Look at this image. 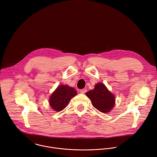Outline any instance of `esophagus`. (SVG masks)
I'll use <instances>...</instances> for the list:
<instances>
[{"instance_id": "1", "label": "esophagus", "mask_w": 157, "mask_h": 157, "mask_svg": "<svg viewBox=\"0 0 157 157\" xmlns=\"http://www.w3.org/2000/svg\"><path fill=\"white\" fill-rule=\"evenodd\" d=\"M86 92H87V89H83L80 90V93L81 94H85Z\"/></svg>"}]
</instances>
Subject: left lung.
<instances>
[{
  "instance_id": "1",
  "label": "left lung",
  "mask_w": 157,
  "mask_h": 157,
  "mask_svg": "<svg viewBox=\"0 0 157 157\" xmlns=\"http://www.w3.org/2000/svg\"><path fill=\"white\" fill-rule=\"evenodd\" d=\"M86 94L90 99L94 108L102 113L109 112L115 104L114 95L101 82L96 84L94 89L90 90Z\"/></svg>"
}]
</instances>
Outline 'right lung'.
Segmentation results:
<instances>
[{
    "instance_id": "1",
    "label": "right lung",
    "mask_w": 157,
    "mask_h": 157,
    "mask_svg": "<svg viewBox=\"0 0 157 157\" xmlns=\"http://www.w3.org/2000/svg\"><path fill=\"white\" fill-rule=\"evenodd\" d=\"M77 94L76 90L67 85H60L49 98L50 107L56 112L64 109L71 99Z\"/></svg>"
}]
</instances>
